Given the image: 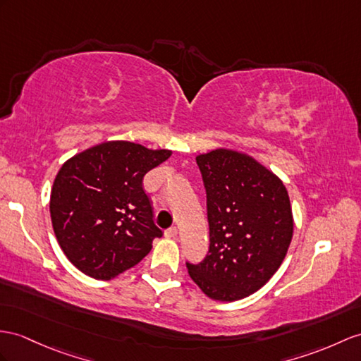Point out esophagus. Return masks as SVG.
<instances>
[{
	"label": "esophagus",
	"mask_w": 361,
	"mask_h": 361,
	"mask_svg": "<svg viewBox=\"0 0 361 361\" xmlns=\"http://www.w3.org/2000/svg\"><path fill=\"white\" fill-rule=\"evenodd\" d=\"M165 237H169V239H176V237H178V228L170 226L169 230L165 231Z\"/></svg>",
	"instance_id": "obj_1"
}]
</instances>
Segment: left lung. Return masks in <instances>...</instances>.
Returning a JSON list of instances; mask_svg holds the SVG:
<instances>
[{
	"label": "left lung",
	"instance_id": "8db88e82",
	"mask_svg": "<svg viewBox=\"0 0 361 361\" xmlns=\"http://www.w3.org/2000/svg\"><path fill=\"white\" fill-rule=\"evenodd\" d=\"M207 191L209 248L187 262L188 274L208 297L234 302L256 293L282 265L293 239L288 191L252 157L214 150L196 157Z\"/></svg>",
	"mask_w": 361,
	"mask_h": 361
}]
</instances>
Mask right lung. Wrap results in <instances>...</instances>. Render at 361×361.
Segmentation results:
<instances>
[{
  "label": "right lung",
  "mask_w": 361,
  "mask_h": 361,
  "mask_svg": "<svg viewBox=\"0 0 361 361\" xmlns=\"http://www.w3.org/2000/svg\"><path fill=\"white\" fill-rule=\"evenodd\" d=\"M170 150L113 140L68 159L54 182L50 216L61 250L84 274L116 277L142 260L162 237L144 176Z\"/></svg>",
  "instance_id": "1"
}]
</instances>
